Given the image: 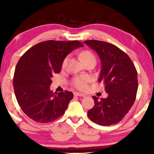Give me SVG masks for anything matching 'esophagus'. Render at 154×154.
<instances>
[{"label":"esophagus","mask_w":154,"mask_h":154,"mask_svg":"<svg viewBox=\"0 0 154 154\" xmlns=\"http://www.w3.org/2000/svg\"><path fill=\"white\" fill-rule=\"evenodd\" d=\"M74 95H75V96H80V97H85V95L83 94V93H77V92H76V93H74Z\"/></svg>","instance_id":"1"}]
</instances>
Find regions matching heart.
Returning <instances> with one entry per match:
<instances>
[{"label":"heart","instance_id":"heart-1","mask_svg":"<svg viewBox=\"0 0 154 154\" xmlns=\"http://www.w3.org/2000/svg\"><path fill=\"white\" fill-rule=\"evenodd\" d=\"M80 56L83 61H84V62L90 61V60H95V61H96L95 56L91 51H83V52L81 53ZM68 61L69 56H66V57L63 60L62 65H61L63 68L66 67L67 63H68ZM90 80H91L90 77H85V76H79V77H75V78L73 79V80H72V85H73L74 87H75L77 89L83 91V90H85L86 88H87L88 83L90 82Z\"/></svg>","mask_w":154,"mask_h":154}]
</instances>
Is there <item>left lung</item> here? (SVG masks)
I'll return each instance as SVG.
<instances>
[{
  "label": "left lung",
  "mask_w": 154,
  "mask_h": 154,
  "mask_svg": "<svg viewBox=\"0 0 154 154\" xmlns=\"http://www.w3.org/2000/svg\"><path fill=\"white\" fill-rule=\"evenodd\" d=\"M96 51L101 61L98 82H103L106 98L93 96L95 106L89 119L102 126L119 122L133 106L138 82L137 72L128 55L113 44L95 40L83 42Z\"/></svg>",
  "instance_id": "left-lung-1"
}]
</instances>
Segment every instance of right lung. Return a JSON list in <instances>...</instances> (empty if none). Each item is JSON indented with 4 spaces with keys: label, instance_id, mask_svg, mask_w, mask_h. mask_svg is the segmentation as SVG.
<instances>
[{
    "label": "right lung",
    "instance_id": "add662e5",
    "mask_svg": "<svg viewBox=\"0 0 154 154\" xmlns=\"http://www.w3.org/2000/svg\"><path fill=\"white\" fill-rule=\"evenodd\" d=\"M82 46L77 40H47L22 55L16 66L13 83L17 102L28 117L38 123H48L64 114L73 93H53L51 78L61 72L67 55Z\"/></svg>",
    "mask_w": 154,
    "mask_h": 154
}]
</instances>
